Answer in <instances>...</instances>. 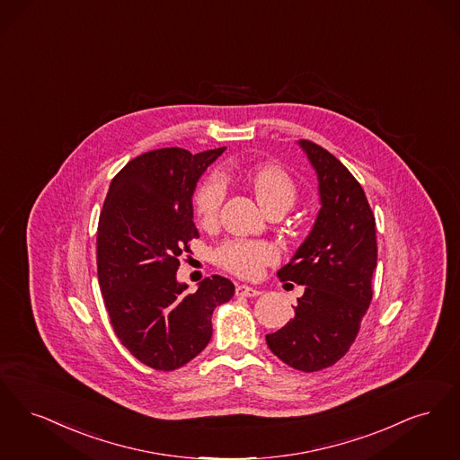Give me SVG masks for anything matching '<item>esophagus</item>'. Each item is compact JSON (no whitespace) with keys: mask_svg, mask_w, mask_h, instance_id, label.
Masks as SVG:
<instances>
[{"mask_svg":"<svg viewBox=\"0 0 460 460\" xmlns=\"http://www.w3.org/2000/svg\"><path fill=\"white\" fill-rule=\"evenodd\" d=\"M260 294L258 288H252L249 285H237V288H235V296H239V297H258Z\"/></svg>","mask_w":460,"mask_h":460,"instance_id":"obj_1","label":"esophagus"}]
</instances>
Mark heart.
Returning <instances> with one entry per match:
<instances>
[{"label": "heart", "mask_w": 460, "mask_h": 460, "mask_svg": "<svg viewBox=\"0 0 460 460\" xmlns=\"http://www.w3.org/2000/svg\"><path fill=\"white\" fill-rule=\"evenodd\" d=\"M245 180L252 187L256 198L266 213L288 211L299 196V187L292 175L277 164H261L245 172ZM226 194L225 179L211 173L200 180L192 194L194 215L202 226L218 221ZM215 261L221 268L239 277H254L268 264L279 260V251L266 240L232 239L215 249Z\"/></svg>", "instance_id": "heart-1"}]
</instances>
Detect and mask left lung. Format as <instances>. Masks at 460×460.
Instances as JSON below:
<instances>
[{
  "label": "left lung",
  "mask_w": 460,
  "mask_h": 460,
  "mask_svg": "<svg viewBox=\"0 0 460 460\" xmlns=\"http://www.w3.org/2000/svg\"><path fill=\"white\" fill-rule=\"evenodd\" d=\"M320 179L316 223L279 279L305 285L296 316L266 335L271 352L304 373L341 359L373 299L376 220L356 177L313 140H300Z\"/></svg>",
  "instance_id": "obj_1"
}]
</instances>
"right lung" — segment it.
Returning a JSON list of instances; mask_svg holds the SVG:
<instances>
[{
	"label": "right lung",
	"instance_id": "1",
	"mask_svg": "<svg viewBox=\"0 0 460 460\" xmlns=\"http://www.w3.org/2000/svg\"><path fill=\"white\" fill-rule=\"evenodd\" d=\"M225 147L192 155L161 147L128 161L110 183L96 239L98 280L121 345L142 364L173 371L194 359L213 335L217 305L234 297L228 279L213 275L187 292L175 275L199 237L192 194Z\"/></svg>",
	"mask_w": 460,
	"mask_h": 460
}]
</instances>
